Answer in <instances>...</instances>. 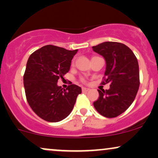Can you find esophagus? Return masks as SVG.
I'll list each match as a JSON object with an SVG mask.
<instances>
[{
  "label": "esophagus",
  "instance_id": "obj_1",
  "mask_svg": "<svg viewBox=\"0 0 158 158\" xmlns=\"http://www.w3.org/2000/svg\"><path fill=\"white\" fill-rule=\"evenodd\" d=\"M89 90H90V88H87V87H82V88H81L82 92H87V91H88Z\"/></svg>",
  "mask_w": 158,
  "mask_h": 158
}]
</instances>
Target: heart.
<instances>
[{
	"instance_id": "obj_1",
	"label": "heart",
	"mask_w": 158,
	"mask_h": 158,
	"mask_svg": "<svg viewBox=\"0 0 158 158\" xmlns=\"http://www.w3.org/2000/svg\"><path fill=\"white\" fill-rule=\"evenodd\" d=\"M81 81H83V82H85V79H81Z\"/></svg>"
}]
</instances>
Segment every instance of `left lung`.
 Here are the masks:
<instances>
[{"label": "left lung", "mask_w": 158, "mask_h": 158, "mask_svg": "<svg viewBox=\"0 0 158 158\" xmlns=\"http://www.w3.org/2000/svg\"><path fill=\"white\" fill-rule=\"evenodd\" d=\"M93 50L106 61V71L102 84L110 83L109 90H98L99 97L94 106L107 118L118 116L128 109L135 98L140 85L139 66L132 50L117 42H104Z\"/></svg>", "instance_id": "obj_1"}]
</instances>
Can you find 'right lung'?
Here are the masks:
<instances>
[{
    "label": "right lung",
    "mask_w": 158,
    "mask_h": 158,
    "mask_svg": "<svg viewBox=\"0 0 158 158\" xmlns=\"http://www.w3.org/2000/svg\"><path fill=\"white\" fill-rule=\"evenodd\" d=\"M77 49L69 51L47 45L35 51L27 61L23 76L26 99L40 118L58 122L68 116L81 88L71 83L66 89L58 86L71 67Z\"/></svg>",
    "instance_id": "1"
}]
</instances>
